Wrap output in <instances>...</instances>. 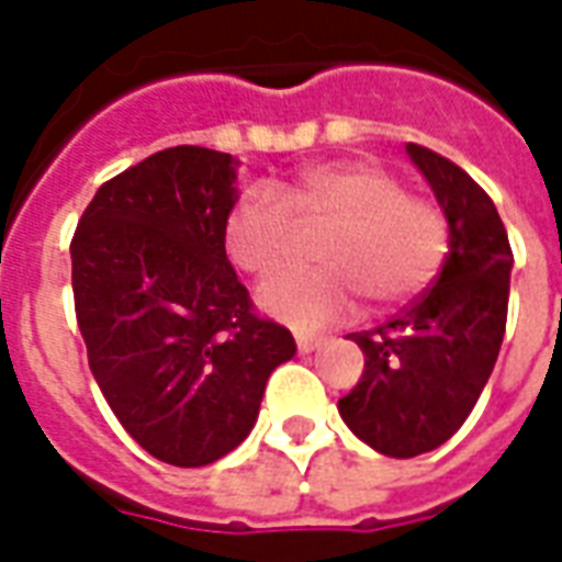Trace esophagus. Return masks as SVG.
Instances as JSON below:
<instances>
[{
    "mask_svg": "<svg viewBox=\"0 0 562 562\" xmlns=\"http://www.w3.org/2000/svg\"><path fill=\"white\" fill-rule=\"evenodd\" d=\"M322 346V337H306V334H297V349L301 352H313Z\"/></svg>",
    "mask_w": 562,
    "mask_h": 562,
    "instance_id": "obj_1",
    "label": "esophagus"
}]
</instances>
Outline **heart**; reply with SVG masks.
I'll list each match as a JSON object with an SVG mask.
<instances>
[{
	"instance_id": "heart-1",
	"label": "heart",
	"mask_w": 562,
	"mask_h": 562,
	"mask_svg": "<svg viewBox=\"0 0 562 562\" xmlns=\"http://www.w3.org/2000/svg\"><path fill=\"white\" fill-rule=\"evenodd\" d=\"M322 222L328 228L313 249L322 268L289 270L258 289L261 310L297 330L349 316L361 292L376 306L401 304L446 265L442 210L361 159L313 165L280 189H244L225 216V249L240 270L270 277L292 256L297 225Z\"/></svg>"
}]
</instances>
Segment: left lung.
Segmentation results:
<instances>
[{"instance_id": "obj_1", "label": "left lung", "mask_w": 562, "mask_h": 562, "mask_svg": "<svg viewBox=\"0 0 562 562\" xmlns=\"http://www.w3.org/2000/svg\"><path fill=\"white\" fill-rule=\"evenodd\" d=\"M406 153L446 213V265L401 316L349 334L364 373L340 401L349 430L389 458L434 451L467 422L503 346L515 261L482 186L434 149L406 144Z\"/></svg>"}]
</instances>
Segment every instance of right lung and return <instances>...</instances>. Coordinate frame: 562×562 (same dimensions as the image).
Wrapping results in <instances>:
<instances>
[{"mask_svg": "<svg viewBox=\"0 0 562 562\" xmlns=\"http://www.w3.org/2000/svg\"><path fill=\"white\" fill-rule=\"evenodd\" d=\"M234 180L228 153L161 149L102 183L71 240L92 376L128 436L171 467L240 446L270 373L297 352L225 256Z\"/></svg>", "mask_w": 562, "mask_h": 562, "instance_id": "add662e5", "label": "right lung"}]
</instances>
